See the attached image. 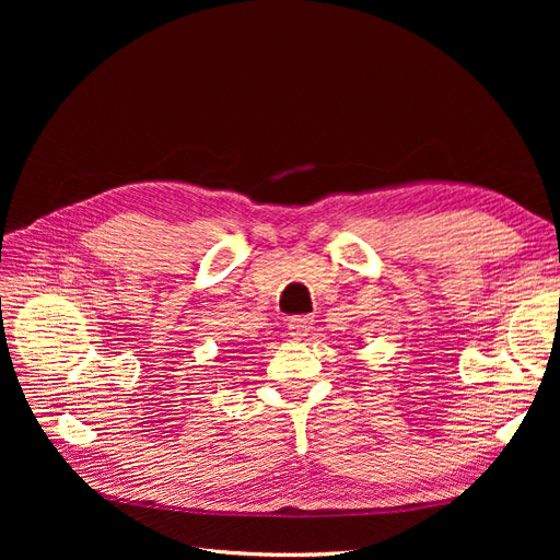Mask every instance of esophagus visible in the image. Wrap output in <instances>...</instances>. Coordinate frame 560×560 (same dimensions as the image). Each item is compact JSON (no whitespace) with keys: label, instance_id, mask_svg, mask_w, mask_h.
Segmentation results:
<instances>
[{"label":"esophagus","instance_id":"34e87169","mask_svg":"<svg viewBox=\"0 0 560 560\" xmlns=\"http://www.w3.org/2000/svg\"><path fill=\"white\" fill-rule=\"evenodd\" d=\"M290 329H292V336L296 338H303L308 336L311 329H313V317L311 315H296L290 319Z\"/></svg>","mask_w":560,"mask_h":560}]
</instances>
